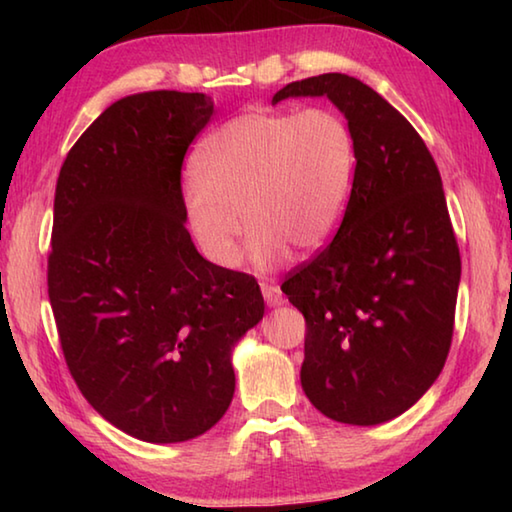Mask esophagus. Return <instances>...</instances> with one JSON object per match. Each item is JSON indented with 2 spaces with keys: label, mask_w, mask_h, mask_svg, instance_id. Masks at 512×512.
I'll return each instance as SVG.
<instances>
[{
  "label": "esophagus",
  "mask_w": 512,
  "mask_h": 512,
  "mask_svg": "<svg viewBox=\"0 0 512 512\" xmlns=\"http://www.w3.org/2000/svg\"><path fill=\"white\" fill-rule=\"evenodd\" d=\"M259 287H262L264 300H266L268 307L280 305V302H282V291H280V287H275V284H268V282H262V284H259Z\"/></svg>",
  "instance_id": "1"
}]
</instances>
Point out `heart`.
Segmentation results:
<instances>
[{"label":"heart","mask_w":512,"mask_h":512,"mask_svg":"<svg viewBox=\"0 0 512 512\" xmlns=\"http://www.w3.org/2000/svg\"><path fill=\"white\" fill-rule=\"evenodd\" d=\"M357 144L329 108L253 110L225 121L192 158L185 214L198 248L216 266L237 264L241 225L259 268L289 248L311 253L334 235L352 192Z\"/></svg>","instance_id":"1"}]
</instances>
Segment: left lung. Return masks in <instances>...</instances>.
Here are the masks:
<instances>
[{
	"mask_svg": "<svg viewBox=\"0 0 512 512\" xmlns=\"http://www.w3.org/2000/svg\"><path fill=\"white\" fill-rule=\"evenodd\" d=\"M327 97L352 128L357 169L332 244L293 268L282 291L305 316L302 391L336 422L402 415L443 370L461 255L427 144L391 103L348 74L284 85Z\"/></svg>",
	"mask_w": 512,
	"mask_h": 512,
	"instance_id": "left-lung-1",
	"label": "left lung"
}]
</instances>
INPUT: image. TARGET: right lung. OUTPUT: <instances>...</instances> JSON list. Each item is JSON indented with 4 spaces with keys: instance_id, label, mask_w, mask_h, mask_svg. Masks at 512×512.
Listing matches in <instances>:
<instances>
[{
    "instance_id": "right-lung-1",
    "label": "right lung",
    "mask_w": 512,
    "mask_h": 512,
    "mask_svg": "<svg viewBox=\"0 0 512 512\" xmlns=\"http://www.w3.org/2000/svg\"><path fill=\"white\" fill-rule=\"evenodd\" d=\"M214 103L155 90L112 103L60 167L47 264L67 368L94 411L144 443L212 429L230 354L264 316L253 275L216 266L185 228L180 169Z\"/></svg>"
}]
</instances>
